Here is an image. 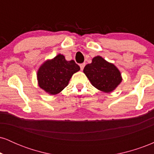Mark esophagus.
Here are the masks:
<instances>
[{
	"label": "esophagus",
	"instance_id": "34e87169",
	"mask_svg": "<svg viewBox=\"0 0 154 154\" xmlns=\"http://www.w3.org/2000/svg\"><path fill=\"white\" fill-rule=\"evenodd\" d=\"M85 66V63H80V64H79V66H80V69L82 70V71L83 70V69H84Z\"/></svg>",
	"mask_w": 154,
	"mask_h": 154
}]
</instances>
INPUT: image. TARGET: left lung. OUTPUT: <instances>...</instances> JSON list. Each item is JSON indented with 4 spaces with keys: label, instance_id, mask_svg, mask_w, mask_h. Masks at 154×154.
<instances>
[{
    "label": "left lung",
    "instance_id": "8db88e82",
    "mask_svg": "<svg viewBox=\"0 0 154 154\" xmlns=\"http://www.w3.org/2000/svg\"><path fill=\"white\" fill-rule=\"evenodd\" d=\"M83 72L95 88L105 93L114 91L122 79L119 69L99 56L93 58Z\"/></svg>",
    "mask_w": 154,
    "mask_h": 154
}]
</instances>
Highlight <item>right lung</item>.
Here are the masks:
<instances>
[{"mask_svg":"<svg viewBox=\"0 0 154 154\" xmlns=\"http://www.w3.org/2000/svg\"><path fill=\"white\" fill-rule=\"evenodd\" d=\"M79 69L74 60L66 61L64 56L59 54L40 67L37 75L38 85L49 94H58L68 85L73 74Z\"/></svg>","mask_w":154,"mask_h":154,"instance_id":"obj_1","label":"right lung"}]
</instances>
